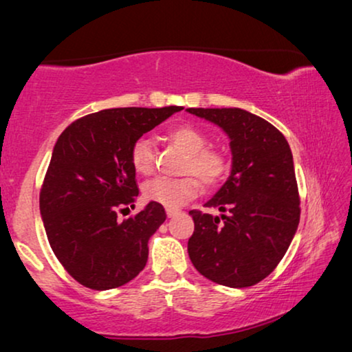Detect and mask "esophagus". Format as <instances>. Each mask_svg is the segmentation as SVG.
<instances>
[{
	"instance_id": "34e87169",
	"label": "esophagus",
	"mask_w": 352,
	"mask_h": 352,
	"mask_svg": "<svg viewBox=\"0 0 352 352\" xmlns=\"http://www.w3.org/2000/svg\"><path fill=\"white\" fill-rule=\"evenodd\" d=\"M181 211L179 210H175V208H166V216L168 218H173V216H176V214H179Z\"/></svg>"
}]
</instances>
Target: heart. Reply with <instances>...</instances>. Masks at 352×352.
<instances>
[{"mask_svg":"<svg viewBox=\"0 0 352 352\" xmlns=\"http://www.w3.org/2000/svg\"><path fill=\"white\" fill-rule=\"evenodd\" d=\"M166 139L182 148L187 158L182 166L184 177H157L147 182L142 195L147 201L158 204L165 208H179L195 199L201 192V183L206 187H216L228 176L230 163L224 151L208 147V136L194 124H176L166 131ZM129 160L139 175H152L155 170V147L147 138H139L133 144Z\"/></svg>","mask_w":352,"mask_h":352,"instance_id":"heart-1","label":"heart"}]
</instances>
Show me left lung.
<instances>
[{"instance_id": "1", "label": "left lung", "mask_w": 352, "mask_h": 352, "mask_svg": "<svg viewBox=\"0 0 352 352\" xmlns=\"http://www.w3.org/2000/svg\"><path fill=\"white\" fill-rule=\"evenodd\" d=\"M230 139L229 179L205 204L219 216L190 210L192 264L219 285L243 288L266 278L290 247L300 223V194L287 139L242 109H187Z\"/></svg>"}]
</instances>
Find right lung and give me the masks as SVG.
I'll use <instances>...</instances> for the list:
<instances>
[{"mask_svg":"<svg viewBox=\"0 0 352 352\" xmlns=\"http://www.w3.org/2000/svg\"><path fill=\"white\" fill-rule=\"evenodd\" d=\"M182 107H124L89 113L57 139L40 192L50 245L67 272L91 290H110L146 267L148 239L166 219L148 204L131 218L118 213L139 194L129 160L133 144Z\"/></svg>","mask_w":352,"mask_h":352,"instance_id":"right-lung-1","label":"right lung"}]
</instances>
